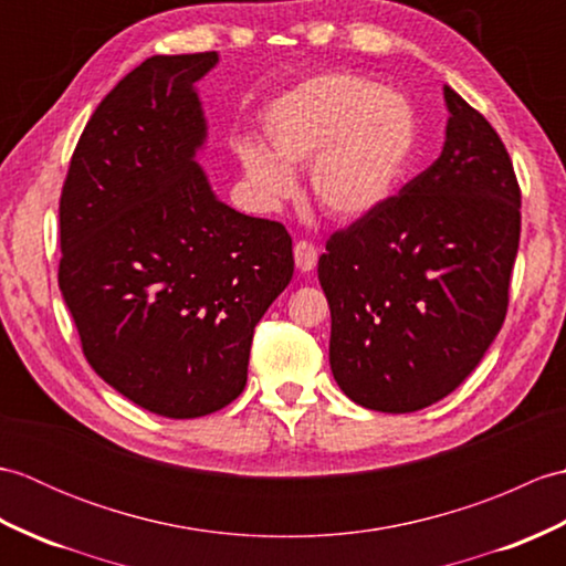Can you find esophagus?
<instances>
[{
	"mask_svg": "<svg viewBox=\"0 0 566 566\" xmlns=\"http://www.w3.org/2000/svg\"><path fill=\"white\" fill-rule=\"evenodd\" d=\"M294 262L298 272H311L318 262V250L308 243V240H298L294 245Z\"/></svg>",
	"mask_w": 566,
	"mask_h": 566,
	"instance_id": "34e87169",
	"label": "esophagus"
}]
</instances>
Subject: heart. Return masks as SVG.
<instances>
[{
  "label": "heart",
  "mask_w": 566,
  "mask_h": 566,
  "mask_svg": "<svg viewBox=\"0 0 566 566\" xmlns=\"http://www.w3.org/2000/svg\"><path fill=\"white\" fill-rule=\"evenodd\" d=\"M270 153L243 143V175L264 203L290 199L292 167L311 163L308 185L318 207L338 221L377 211L403 175L416 146V112L403 94L379 82L321 75L282 94L264 114Z\"/></svg>",
  "instance_id": "heart-1"
}]
</instances>
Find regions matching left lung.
Segmentation results:
<instances>
[{
  "instance_id": "8db88e82",
  "label": "left lung",
  "mask_w": 566,
  "mask_h": 566,
  "mask_svg": "<svg viewBox=\"0 0 566 566\" xmlns=\"http://www.w3.org/2000/svg\"><path fill=\"white\" fill-rule=\"evenodd\" d=\"M440 158L318 260L331 369L347 399L411 413L482 363L509 306L521 189L499 134L444 84Z\"/></svg>"
}]
</instances>
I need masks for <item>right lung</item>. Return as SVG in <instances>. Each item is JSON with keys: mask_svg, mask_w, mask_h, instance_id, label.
I'll use <instances>...</instances> for the list:
<instances>
[{"mask_svg": "<svg viewBox=\"0 0 566 566\" xmlns=\"http://www.w3.org/2000/svg\"><path fill=\"white\" fill-rule=\"evenodd\" d=\"M216 65L191 53L130 70L84 126L60 197L57 284L84 357L165 418L238 399L252 333L294 274L286 228L223 203L197 160V82Z\"/></svg>", "mask_w": 566, "mask_h": 566, "instance_id": "add662e5", "label": "right lung"}]
</instances>
